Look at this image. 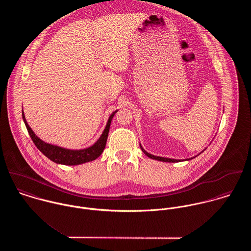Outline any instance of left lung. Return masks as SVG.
I'll list each match as a JSON object with an SVG mask.
<instances>
[{"label":"left lung","instance_id":"1","mask_svg":"<svg viewBox=\"0 0 251 251\" xmlns=\"http://www.w3.org/2000/svg\"><path fill=\"white\" fill-rule=\"evenodd\" d=\"M140 147H141V150L143 151L144 153H145L147 156H149L150 158H152V159H155V160H159V161H164V162H178V161H180L179 159L167 158V157H162V156H155V155H153V154H151V153L147 152V151L144 150L143 148H142L141 145H140ZM187 160H188V159H187Z\"/></svg>","mask_w":251,"mask_h":251}]
</instances>
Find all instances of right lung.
I'll use <instances>...</instances> for the list:
<instances>
[{
  "mask_svg": "<svg viewBox=\"0 0 251 251\" xmlns=\"http://www.w3.org/2000/svg\"><path fill=\"white\" fill-rule=\"evenodd\" d=\"M117 111L113 112L111 116L108 119L107 125L100 137V139L91 146L90 148L83 149V150H69L65 149L62 147L54 146L51 144L45 143L41 139H39L35 132L32 130V128L29 126L28 123L26 122L24 113H22V117L25 123V126L27 127V130L35 143L36 148L45 155L47 156L50 160L59 163V164H64V165H78L82 164L85 162L93 161L97 159L103 151L105 146H106V141H107L108 133H109V128L111 125V121Z\"/></svg>",
  "mask_w": 251,
  "mask_h": 251,
  "instance_id": "add662e5",
  "label": "right lung"
}]
</instances>
